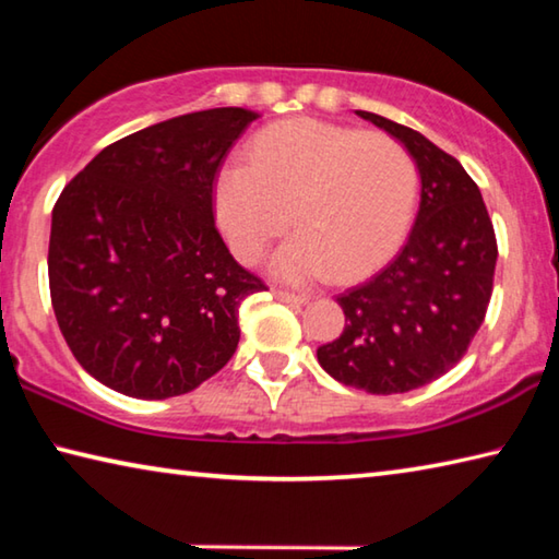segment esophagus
<instances>
[{
  "mask_svg": "<svg viewBox=\"0 0 559 559\" xmlns=\"http://www.w3.org/2000/svg\"><path fill=\"white\" fill-rule=\"evenodd\" d=\"M273 296H276L281 302H290V306H302V302H308V296H302V293H290L281 288L273 290Z\"/></svg>",
  "mask_w": 559,
  "mask_h": 559,
  "instance_id": "1",
  "label": "esophagus"
}]
</instances>
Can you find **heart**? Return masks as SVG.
<instances>
[{"mask_svg": "<svg viewBox=\"0 0 559 559\" xmlns=\"http://www.w3.org/2000/svg\"><path fill=\"white\" fill-rule=\"evenodd\" d=\"M416 194L419 169L400 140L316 118L263 128L249 163L224 165L214 187L216 219L243 263L266 251L293 212L300 231L273 261L288 281L380 269L409 234Z\"/></svg>", "mask_w": 559, "mask_h": 559, "instance_id": "obj_1", "label": "heart"}]
</instances>
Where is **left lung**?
<instances>
[{"instance_id":"left-lung-1","label":"left lung","mask_w":559,"mask_h":559,"mask_svg":"<svg viewBox=\"0 0 559 559\" xmlns=\"http://www.w3.org/2000/svg\"><path fill=\"white\" fill-rule=\"evenodd\" d=\"M416 159L421 202L402 251L370 281L340 293L345 328L318 347L337 382L400 394L439 380L468 353L493 293L498 241L478 185L421 132L357 110Z\"/></svg>"}]
</instances>
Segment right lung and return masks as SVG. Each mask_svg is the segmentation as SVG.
I'll return each mask as SVG.
<instances>
[{
    "instance_id": "1",
    "label": "right lung",
    "mask_w": 559,
    "mask_h": 559,
    "mask_svg": "<svg viewBox=\"0 0 559 559\" xmlns=\"http://www.w3.org/2000/svg\"><path fill=\"white\" fill-rule=\"evenodd\" d=\"M259 118L212 108L118 140L53 204L49 290L88 374L135 400L187 394L229 362L239 306L266 290L214 224L224 157Z\"/></svg>"
}]
</instances>
